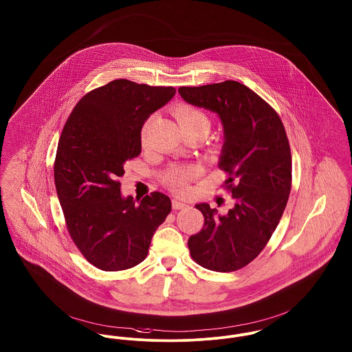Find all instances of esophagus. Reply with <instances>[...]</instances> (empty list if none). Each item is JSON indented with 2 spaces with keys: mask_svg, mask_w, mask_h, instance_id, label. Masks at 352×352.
<instances>
[{
  "mask_svg": "<svg viewBox=\"0 0 352 352\" xmlns=\"http://www.w3.org/2000/svg\"><path fill=\"white\" fill-rule=\"evenodd\" d=\"M172 207H173V210H183V208L188 207V204L186 201H183V200L175 199V200L172 201Z\"/></svg>",
  "mask_w": 352,
  "mask_h": 352,
  "instance_id": "1",
  "label": "esophagus"
}]
</instances>
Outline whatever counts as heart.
Here are the masks:
<instances>
[{"mask_svg": "<svg viewBox=\"0 0 352 352\" xmlns=\"http://www.w3.org/2000/svg\"><path fill=\"white\" fill-rule=\"evenodd\" d=\"M173 115L177 120L180 128L184 133L190 131H206L208 133L211 126V120L208 115L192 105H179L175 108ZM145 133H141L144 141ZM196 175V168L193 166H173L164 175V183L173 190H183L187 183Z\"/></svg>", "mask_w": 352, "mask_h": 352, "instance_id": "obj_1", "label": "heart"}]
</instances>
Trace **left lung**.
I'll use <instances>...</instances> for the list:
<instances>
[{
	"instance_id": "left-lung-1",
	"label": "left lung",
	"mask_w": 352,
	"mask_h": 352,
	"mask_svg": "<svg viewBox=\"0 0 352 352\" xmlns=\"http://www.w3.org/2000/svg\"><path fill=\"white\" fill-rule=\"evenodd\" d=\"M179 94L221 120L219 168L228 173L226 188L234 200L226 214L207 203L196 206L204 227L189 237L188 248L199 265L232 272L258 256L280 221L292 180L289 142L276 111L237 81L180 87Z\"/></svg>"
}]
</instances>
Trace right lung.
I'll return each mask as SVG.
<instances>
[{"label": "right lung", "mask_w": 352, "mask_h": 352, "mask_svg": "<svg viewBox=\"0 0 352 352\" xmlns=\"http://www.w3.org/2000/svg\"><path fill=\"white\" fill-rule=\"evenodd\" d=\"M176 94L120 78L85 94L60 136L54 184L73 243L102 271H122L148 255L152 236L172 210L152 192L139 203L121 196L124 164L141 152L146 118Z\"/></svg>", "instance_id": "obj_1"}]
</instances>
